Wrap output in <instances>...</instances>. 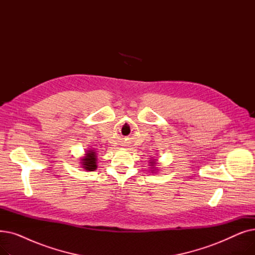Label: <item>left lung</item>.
<instances>
[{
  "label": "left lung",
  "instance_id": "8db88e82",
  "mask_svg": "<svg viewBox=\"0 0 255 255\" xmlns=\"http://www.w3.org/2000/svg\"><path fill=\"white\" fill-rule=\"evenodd\" d=\"M157 161H158V160H157L156 158H153V157L150 158V166H151V171H152V173L158 171V168H157L158 162H157Z\"/></svg>",
  "mask_w": 255,
  "mask_h": 255
}]
</instances>
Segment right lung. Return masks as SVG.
Segmentation results:
<instances>
[{
  "mask_svg": "<svg viewBox=\"0 0 255 255\" xmlns=\"http://www.w3.org/2000/svg\"><path fill=\"white\" fill-rule=\"evenodd\" d=\"M86 154L80 159V166L85 170L94 171L97 169V153L95 149H89L85 151Z\"/></svg>",
  "mask_w": 255,
  "mask_h": 255,
  "instance_id": "1",
  "label": "right lung"
}]
</instances>
